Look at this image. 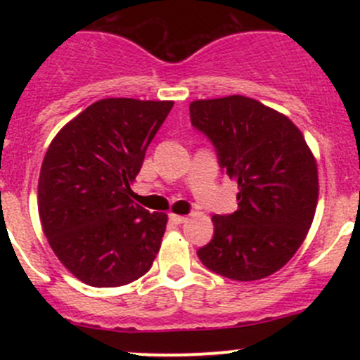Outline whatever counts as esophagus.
<instances>
[{"label": "esophagus", "instance_id": "esophagus-1", "mask_svg": "<svg viewBox=\"0 0 360 360\" xmlns=\"http://www.w3.org/2000/svg\"><path fill=\"white\" fill-rule=\"evenodd\" d=\"M170 221H172L174 224H183V223H186L188 217L186 216H177V214H170Z\"/></svg>", "mask_w": 360, "mask_h": 360}]
</instances>
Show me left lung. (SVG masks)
<instances>
[{
  "mask_svg": "<svg viewBox=\"0 0 360 360\" xmlns=\"http://www.w3.org/2000/svg\"><path fill=\"white\" fill-rule=\"evenodd\" d=\"M190 118L238 184V209L212 216L214 237L198 257L231 281L275 274L303 244L317 209V162L303 134L285 115L244 96L193 101Z\"/></svg>",
  "mask_w": 360,
  "mask_h": 360,
  "instance_id": "8db88e82",
  "label": "left lung"
}]
</instances>
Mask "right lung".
I'll return each instance as SVG.
<instances>
[{"label":"right lung","instance_id":"obj_1","mask_svg":"<svg viewBox=\"0 0 360 360\" xmlns=\"http://www.w3.org/2000/svg\"><path fill=\"white\" fill-rule=\"evenodd\" d=\"M172 101L101 99L59 130L38 181L43 233L85 284L118 288L157 257L167 214L132 202L130 184Z\"/></svg>","mask_w":360,"mask_h":360}]
</instances>
